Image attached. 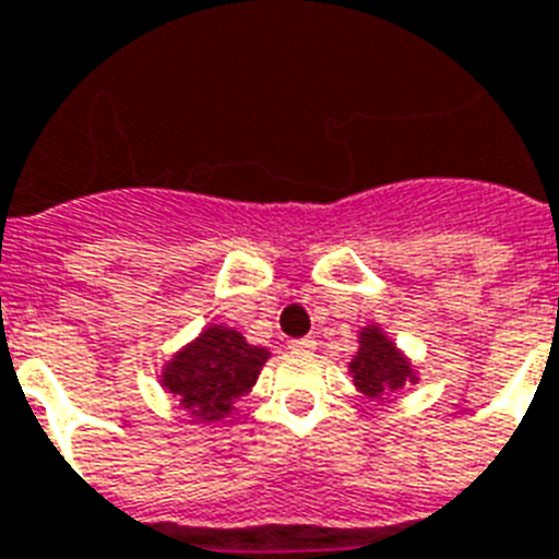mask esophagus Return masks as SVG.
<instances>
[{"instance_id": "34e87169", "label": "esophagus", "mask_w": 559, "mask_h": 559, "mask_svg": "<svg viewBox=\"0 0 559 559\" xmlns=\"http://www.w3.org/2000/svg\"><path fill=\"white\" fill-rule=\"evenodd\" d=\"M316 347H319V342H316V338H310V335H304V338H293V342H289V350L293 353H312Z\"/></svg>"}]
</instances>
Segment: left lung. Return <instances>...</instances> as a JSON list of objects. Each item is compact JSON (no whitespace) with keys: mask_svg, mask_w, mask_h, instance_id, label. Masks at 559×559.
<instances>
[{"mask_svg":"<svg viewBox=\"0 0 559 559\" xmlns=\"http://www.w3.org/2000/svg\"><path fill=\"white\" fill-rule=\"evenodd\" d=\"M350 373L356 379V388L373 399L396 393L399 388H405V382H416L411 365L379 326L361 330V347L350 361Z\"/></svg>","mask_w":559,"mask_h":559,"instance_id":"left-lung-1","label":"left lung"}]
</instances>
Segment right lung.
I'll list each match as a JSON object with an SVG mask.
<instances>
[{
    "label": "right lung",
    "instance_id": "1",
    "mask_svg": "<svg viewBox=\"0 0 559 559\" xmlns=\"http://www.w3.org/2000/svg\"><path fill=\"white\" fill-rule=\"evenodd\" d=\"M266 358L270 353L247 344L238 330L212 324L166 365L163 388L198 421H217L252 390Z\"/></svg>",
    "mask_w": 559,
    "mask_h": 559
}]
</instances>
